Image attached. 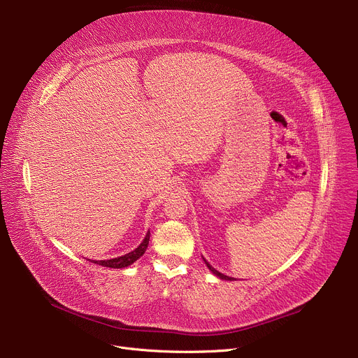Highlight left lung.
<instances>
[{
  "instance_id": "obj_1",
  "label": "left lung",
  "mask_w": 358,
  "mask_h": 358,
  "mask_svg": "<svg viewBox=\"0 0 358 358\" xmlns=\"http://www.w3.org/2000/svg\"><path fill=\"white\" fill-rule=\"evenodd\" d=\"M204 262H206V266H208L209 267V270L213 273V274H216L219 278H223V280H234V278H231V277H228V275H224V274H222V273H219V271H216L210 264H209V262L208 261H206L204 259Z\"/></svg>"
}]
</instances>
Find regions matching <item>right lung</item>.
<instances>
[{"label": "right lung", "instance_id": "obj_1", "mask_svg": "<svg viewBox=\"0 0 358 358\" xmlns=\"http://www.w3.org/2000/svg\"><path fill=\"white\" fill-rule=\"evenodd\" d=\"M148 243H149V232L146 234L145 239L142 241V243H141V245H139L135 251H131V252H129V254H126V255H123V257L113 258V259L91 261V262H94V264L103 266V267H108V268H123V267H127V266H130V264H134V262H135L136 259H139V258L145 254V251H146V248H148Z\"/></svg>", "mask_w": 358, "mask_h": 358}]
</instances>
